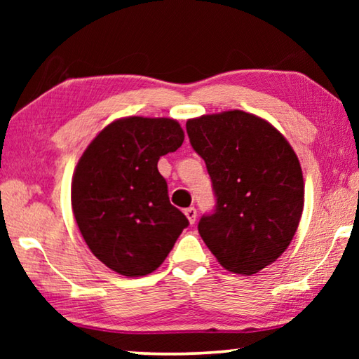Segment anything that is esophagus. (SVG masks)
Segmentation results:
<instances>
[{
	"instance_id": "obj_1",
	"label": "esophagus",
	"mask_w": 359,
	"mask_h": 359,
	"mask_svg": "<svg viewBox=\"0 0 359 359\" xmlns=\"http://www.w3.org/2000/svg\"><path fill=\"white\" fill-rule=\"evenodd\" d=\"M185 215L188 218V222H190V224H194V222H196V209L194 208L185 209Z\"/></svg>"
}]
</instances>
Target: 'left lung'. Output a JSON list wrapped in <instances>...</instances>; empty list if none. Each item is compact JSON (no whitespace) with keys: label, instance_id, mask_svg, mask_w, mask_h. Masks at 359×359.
Segmentation results:
<instances>
[{"label":"left lung","instance_id":"1","mask_svg":"<svg viewBox=\"0 0 359 359\" xmlns=\"http://www.w3.org/2000/svg\"><path fill=\"white\" fill-rule=\"evenodd\" d=\"M217 198L214 214L198 231L218 263L252 276L287 250L304 209L299 160L269 121L244 111L201 115L187 121Z\"/></svg>","mask_w":359,"mask_h":359}]
</instances>
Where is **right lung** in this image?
Returning <instances> with one entry per match:
<instances>
[{"mask_svg": "<svg viewBox=\"0 0 359 359\" xmlns=\"http://www.w3.org/2000/svg\"><path fill=\"white\" fill-rule=\"evenodd\" d=\"M184 137L177 120L125 117L85 149L72 175V214L109 269L126 277L150 274L188 226L158 172L160 156L177 150Z\"/></svg>", "mask_w": 359, "mask_h": 359, "instance_id": "right-lung-1", "label": "right lung"}]
</instances>
